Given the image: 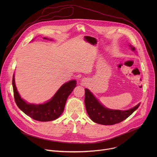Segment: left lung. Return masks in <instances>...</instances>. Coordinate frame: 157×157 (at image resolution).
<instances>
[{"label": "left lung", "mask_w": 157, "mask_h": 157, "mask_svg": "<svg viewBox=\"0 0 157 157\" xmlns=\"http://www.w3.org/2000/svg\"><path fill=\"white\" fill-rule=\"evenodd\" d=\"M130 47L133 51L135 50V48L132 46ZM84 103L87 114L93 121L102 125H110L120 123L126 119L138 109L140 104H139L127 110L109 109L101 104L87 89H85Z\"/></svg>", "instance_id": "left-lung-1"}]
</instances>
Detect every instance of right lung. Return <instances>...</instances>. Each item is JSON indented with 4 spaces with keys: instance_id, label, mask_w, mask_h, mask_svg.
I'll return each mask as SVG.
<instances>
[{
    "instance_id": "obj_1",
    "label": "right lung",
    "mask_w": 157,
    "mask_h": 157,
    "mask_svg": "<svg viewBox=\"0 0 157 157\" xmlns=\"http://www.w3.org/2000/svg\"><path fill=\"white\" fill-rule=\"evenodd\" d=\"M12 86L15 101L18 108L34 120L47 122L55 120L61 115L67 99L76 86V81L72 80L64 84L52 99L39 105L27 104L21 98L15 84L14 76L12 79Z\"/></svg>"
}]
</instances>
